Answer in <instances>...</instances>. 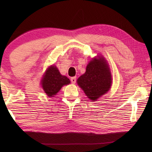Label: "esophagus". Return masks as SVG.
Returning <instances> with one entry per match:
<instances>
[{
  "instance_id": "esophagus-1",
  "label": "esophagus",
  "mask_w": 152,
  "mask_h": 152,
  "mask_svg": "<svg viewBox=\"0 0 152 152\" xmlns=\"http://www.w3.org/2000/svg\"><path fill=\"white\" fill-rule=\"evenodd\" d=\"M70 80H71V82H72V83H75L76 82V77H72V78H71Z\"/></svg>"
}]
</instances>
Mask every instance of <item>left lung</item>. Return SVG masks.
I'll return each instance as SVG.
<instances>
[{
	"label": "left lung",
	"instance_id": "1",
	"mask_svg": "<svg viewBox=\"0 0 152 152\" xmlns=\"http://www.w3.org/2000/svg\"><path fill=\"white\" fill-rule=\"evenodd\" d=\"M111 73L104 58L91 60L88 64L85 74L77 80L88 97L91 101H96L108 92L112 84Z\"/></svg>",
	"mask_w": 152,
	"mask_h": 152
}]
</instances>
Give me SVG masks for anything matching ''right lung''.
Returning a JSON list of instances; mask_svg holds the SVG:
<instances>
[{"label": "right lung", "instance_id": "right-lung-1", "mask_svg": "<svg viewBox=\"0 0 152 152\" xmlns=\"http://www.w3.org/2000/svg\"><path fill=\"white\" fill-rule=\"evenodd\" d=\"M70 80L62 76L55 66L49 67L42 80V86L48 96H53L64 85L70 83Z\"/></svg>", "mask_w": 152, "mask_h": 152}]
</instances>
